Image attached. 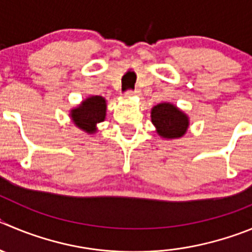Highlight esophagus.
<instances>
[{"label": "esophagus", "instance_id": "34e87169", "mask_svg": "<svg viewBox=\"0 0 252 252\" xmlns=\"http://www.w3.org/2000/svg\"><path fill=\"white\" fill-rule=\"evenodd\" d=\"M126 95H138V94H140V91L139 89H134V91H126Z\"/></svg>", "mask_w": 252, "mask_h": 252}]
</instances>
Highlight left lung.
I'll return each mask as SVG.
<instances>
[{"instance_id": "8db88e82", "label": "left lung", "mask_w": 252, "mask_h": 252, "mask_svg": "<svg viewBox=\"0 0 252 252\" xmlns=\"http://www.w3.org/2000/svg\"><path fill=\"white\" fill-rule=\"evenodd\" d=\"M152 123L160 137L176 139L183 137L189 128V117L170 103H160L153 107Z\"/></svg>"}]
</instances>
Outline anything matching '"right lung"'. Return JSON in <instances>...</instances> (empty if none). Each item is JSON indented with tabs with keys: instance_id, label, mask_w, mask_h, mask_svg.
I'll list each match as a JSON object with an SVG mask.
<instances>
[{
	"instance_id": "obj_1",
	"label": "right lung",
	"mask_w": 252,
	"mask_h": 252,
	"mask_svg": "<svg viewBox=\"0 0 252 252\" xmlns=\"http://www.w3.org/2000/svg\"><path fill=\"white\" fill-rule=\"evenodd\" d=\"M107 102L100 95H92L70 110V118L78 128L88 134L97 131V124L105 119Z\"/></svg>"
}]
</instances>
